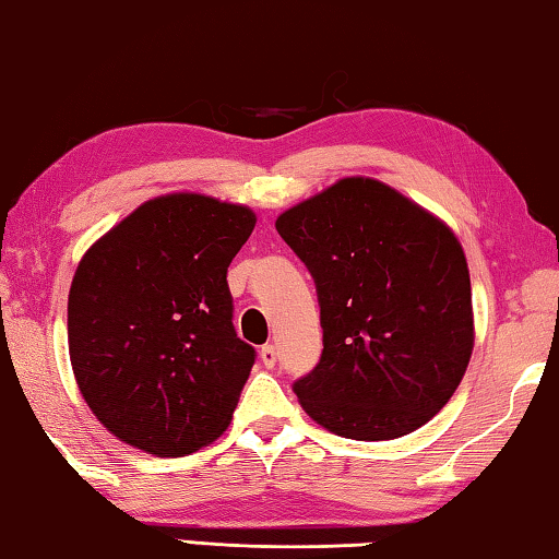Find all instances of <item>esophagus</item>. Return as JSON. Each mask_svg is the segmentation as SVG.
<instances>
[{"label": "esophagus", "instance_id": "obj_1", "mask_svg": "<svg viewBox=\"0 0 559 559\" xmlns=\"http://www.w3.org/2000/svg\"><path fill=\"white\" fill-rule=\"evenodd\" d=\"M259 356H261V360H263V366H265V368H273V366H276V360H278L276 345H263V348L259 350Z\"/></svg>", "mask_w": 559, "mask_h": 559}]
</instances>
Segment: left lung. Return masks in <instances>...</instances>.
Wrapping results in <instances>:
<instances>
[{"instance_id": "8db88e82", "label": "left lung", "mask_w": 559, "mask_h": 559, "mask_svg": "<svg viewBox=\"0 0 559 559\" xmlns=\"http://www.w3.org/2000/svg\"><path fill=\"white\" fill-rule=\"evenodd\" d=\"M276 228L321 304V362L294 385L325 430L395 440L457 391L475 345L467 259L445 221L378 179L345 176Z\"/></svg>"}]
</instances>
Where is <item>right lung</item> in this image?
<instances>
[{
	"instance_id": "right-lung-1",
	"label": "right lung",
	"mask_w": 559,
	"mask_h": 559,
	"mask_svg": "<svg viewBox=\"0 0 559 559\" xmlns=\"http://www.w3.org/2000/svg\"><path fill=\"white\" fill-rule=\"evenodd\" d=\"M253 226L243 203L176 191L86 248L69 288V358L114 438L181 457L228 428L255 350L234 331L226 271Z\"/></svg>"
}]
</instances>
